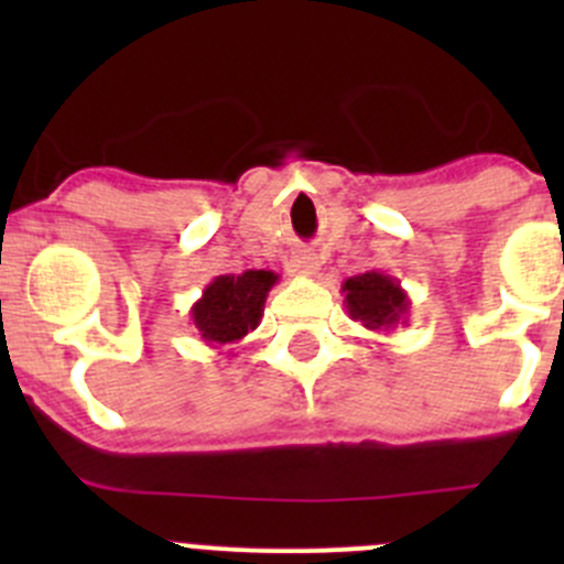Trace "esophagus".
Instances as JSON below:
<instances>
[{"instance_id":"34e87169","label":"esophagus","mask_w":564,"mask_h":564,"mask_svg":"<svg viewBox=\"0 0 564 564\" xmlns=\"http://www.w3.org/2000/svg\"><path fill=\"white\" fill-rule=\"evenodd\" d=\"M316 270H318V261L314 253H297L292 256V261H289V272H294V275L311 278L316 275Z\"/></svg>"}]
</instances>
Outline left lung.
Segmentation results:
<instances>
[{
  "mask_svg": "<svg viewBox=\"0 0 564 564\" xmlns=\"http://www.w3.org/2000/svg\"><path fill=\"white\" fill-rule=\"evenodd\" d=\"M344 303L355 322L371 333H390L398 324H406L409 318V294L401 289V281L384 275V272H360V275L346 278Z\"/></svg>",
  "mask_w": 564,
  "mask_h": 564,
  "instance_id": "left-lung-1",
  "label": "left lung"
}]
</instances>
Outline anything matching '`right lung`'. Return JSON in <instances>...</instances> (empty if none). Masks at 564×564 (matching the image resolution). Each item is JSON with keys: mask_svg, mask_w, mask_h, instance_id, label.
<instances>
[{"mask_svg": "<svg viewBox=\"0 0 564 564\" xmlns=\"http://www.w3.org/2000/svg\"><path fill=\"white\" fill-rule=\"evenodd\" d=\"M275 283L278 275L270 270H246L242 275H218L209 281L191 308L198 338L220 351L240 344L250 329L259 327L267 294Z\"/></svg>", "mask_w": 564, "mask_h": 564, "instance_id": "right-lung-1", "label": "right lung"}]
</instances>
